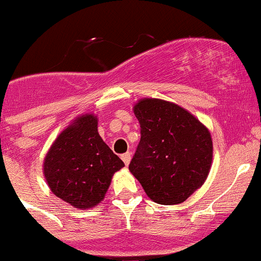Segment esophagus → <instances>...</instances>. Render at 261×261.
I'll return each mask as SVG.
<instances>
[{
    "mask_svg": "<svg viewBox=\"0 0 261 261\" xmlns=\"http://www.w3.org/2000/svg\"><path fill=\"white\" fill-rule=\"evenodd\" d=\"M120 158H122V160H123V162H124V165L128 166V165H129V162H130V153H129V152L124 153V154L120 155Z\"/></svg>",
    "mask_w": 261,
    "mask_h": 261,
    "instance_id": "esophagus-1",
    "label": "esophagus"
}]
</instances>
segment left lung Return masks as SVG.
Wrapping results in <instances>:
<instances>
[{
	"instance_id": "obj_1",
	"label": "left lung",
	"mask_w": 261,
	"mask_h": 261,
	"mask_svg": "<svg viewBox=\"0 0 261 261\" xmlns=\"http://www.w3.org/2000/svg\"><path fill=\"white\" fill-rule=\"evenodd\" d=\"M133 112L141 141L130 173L154 202L182 203L208 176L214 152L210 130L189 111L162 99H139Z\"/></svg>"
}]
</instances>
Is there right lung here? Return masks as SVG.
<instances>
[{"label": "right lung", "mask_w": 261, "mask_h": 261, "mask_svg": "<svg viewBox=\"0 0 261 261\" xmlns=\"http://www.w3.org/2000/svg\"><path fill=\"white\" fill-rule=\"evenodd\" d=\"M123 167V161L99 136L96 115L87 113L56 137L42 171L56 197L84 210L103 201L113 174Z\"/></svg>", "instance_id": "1"}]
</instances>
